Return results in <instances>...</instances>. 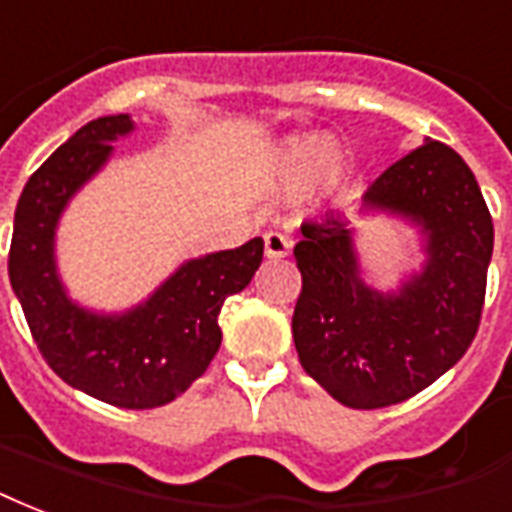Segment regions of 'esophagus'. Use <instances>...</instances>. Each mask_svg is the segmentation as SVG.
I'll use <instances>...</instances> for the list:
<instances>
[{"label": "esophagus", "mask_w": 512, "mask_h": 512, "mask_svg": "<svg viewBox=\"0 0 512 512\" xmlns=\"http://www.w3.org/2000/svg\"><path fill=\"white\" fill-rule=\"evenodd\" d=\"M288 251H291L288 237H283L280 232L264 234V253H267V259H286Z\"/></svg>", "instance_id": "34e87169"}]
</instances>
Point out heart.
<instances>
[{
	"mask_svg": "<svg viewBox=\"0 0 512 512\" xmlns=\"http://www.w3.org/2000/svg\"><path fill=\"white\" fill-rule=\"evenodd\" d=\"M270 178L280 191L291 194L307 186L318 194H334L348 180V159L324 134H291L272 148Z\"/></svg>",
	"mask_w": 512,
	"mask_h": 512,
	"instance_id": "1",
	"label": "heart"
}]
</instances>
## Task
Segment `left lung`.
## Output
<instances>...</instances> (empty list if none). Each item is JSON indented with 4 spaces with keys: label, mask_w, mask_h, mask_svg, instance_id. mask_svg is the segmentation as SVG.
I'll list each match as a JSON object with an SVG mask.
<instances>
[{
    "label": "left lung",
    "mask_w": 512,
    "mask_h": 512,
    "mask_svg": "<svg viewBox=\"0 0 512 512\" xmlns=\"http://www.w3.org/2000/svg\"><path fill=\"white\" fill-rule=\"evenodd\" d=\"M364 207L424 226L426 267L399 294L364 286L340 215L302 224V272L291 332L299 364L337 402L378 410L416 397L475 340L486 299L494 224L472 169L426 140L380 175Z\"/></svg>",
    "instance_id": "obj_1"
}]
</instances>
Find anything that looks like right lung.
Segmentation results:
<instances>
[{
  "mask_svg": "<svg viewBox=\"0 0 512 512\" xmlns=\"http://www.w3.org/2000/svg\"><path fill=\"white\" fill-rule=\"evenodd\" d=\"M129 115H107L72 134L34 172L15 207L7 272L42 359L64 383L107 405L151 410L205 375L221 345L218 313L259 270L264 240L183 264L145 305L96 315L72 305L53 264V232L69 197L102 167Z\"/></svg>",
  "mask_w": 512,
  "mask_h": 512,
  "instance_id": "obj_1",
  "label": "right lung"
}]
</instances>
